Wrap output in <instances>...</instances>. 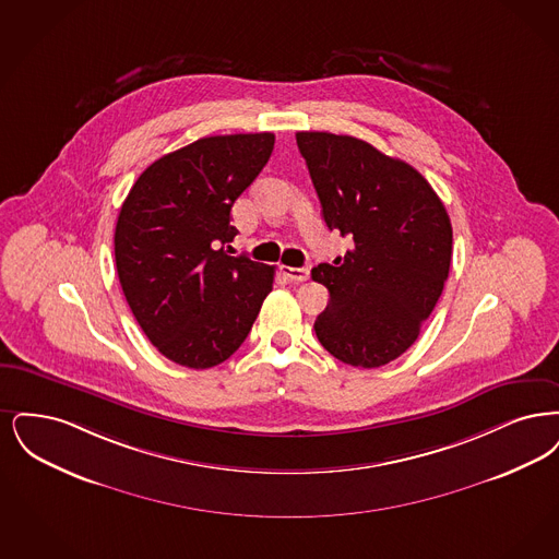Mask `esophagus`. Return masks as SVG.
Segmentation results:
<instances>
[{
	"instance_id": "esophagus-1",
	"label": "esophagus",
	"mask_w": 559,
	"mask_h": 559,
	"mask_svg": "<svg viewBox=\"0 0 559 559\" xmlns=\"http://www.w3.org/2000/svg\"><path fill=\"white\" fill-rule=\"evenodd\" d=\"M282 273L290 277L292 282H305L309 277V267H282Z\"/></svg>"
}]
</instances>
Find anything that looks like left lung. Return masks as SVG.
Returning a JSON list of instances; mask_svg holds the SVG:
<instances>
[{
    "label": "left lung",
    "instance_id": "1",
    "mask_svg": "<svg viewBox=\"0 0 559 559\" xmlns=\"http://www.w3.org/2000/svg\"><path fill=\"white\" fill-rule=\"evenodd\" d=\"M296 144L328 229L353 238L344 257L313 269L330 292L317 338L342 364H390L437 307L453 252L451 218L419 170L364 140L298 131Z\"/></svg>",
    "mask_w": 559,
    "mask_h": 559
}]
</instances>
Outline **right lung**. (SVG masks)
I'll return each mask as SVG.
<instances>
[{"label": "right lung", "mask_w": 559, "mask_h": 559, "mask_svg": "<svg viewBox=\"0 0 559 559\" xmlns=\"http://www.w3.org/2000/svg\"><path fill=\"white\" fill-rule=\"evenodd\" d=\"M273 133L202 138L147 167L122 202L115 259L131 313L173 364L209 369L246 341L275 267L231 257V206L273 152Z\"/></svg>", "instance_id": "obj_1"}]
</instances>
